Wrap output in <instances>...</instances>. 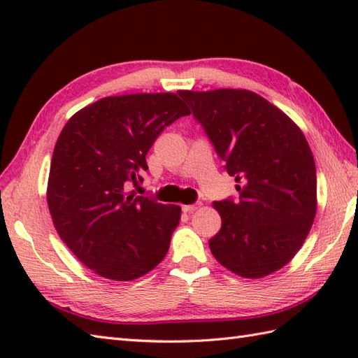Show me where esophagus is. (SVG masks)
<instances>
[{
	"mask_svg": "<svg viewBox=\"0 0 358 358\" xmlns=\"http://www.w3.org/2000/svg\"><path fill=\"white\" fill-rule=\"evenodd\" d=\"M200 206H201V203L196 201V203H194V204H186V206H183V210H185V212H194V210H196V209H200Z\"/></svg>",
	"mask_w": 358,
	"mask_h": 358,
	"instance_id": "obj_1",
	"label": "esophagus"
}]
</instances>
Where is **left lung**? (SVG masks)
I'll return each instance as SVG.
<instances>
[{
	"instance_id": "1",
	"label": "left lung",
	"mask_w": 358,
	"mask_h": 358,
	"mask_svg": "<svg viewBox=\"0 0 358 358\" xmlns=\"http://www.w3.org/2000/svg\"><path fill=\"white\" fill-rule=\"evenodd\" d=\"M235 177L240 196L214 201L222 229L209 240L224 268L262 278L299 252L314 223L317 173L305 135L286 113L243 89L180 90Z\"/></svg>"
}]
</instances>
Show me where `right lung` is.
<instances>
[{
	"instance_id": "add662e5",
	"label": "right lung",
	"mask_w": 358,
	"mask_h": 358,
	"mask_svg": "<svg viewBox=\"0 0 358 358\" xmlns=\"http://www.w3.org/2000/svg\"><path fill=\"white\" fill-rule=\"evenodd\" d=\"M189 109L175 94L106 96L67 121L53 149L48 204L59 237L98 275L131 281L163 260L180 206L129 194L163 129Z\"/></svg>"
}]
</instances>
